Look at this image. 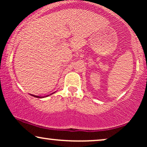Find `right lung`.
I'll return each instance as SVG.
<instances>
[{"label": "right lung", "mask_w": 147, "mask_h": 147, "mask_svg": "<svg viewBox=\"0 0 147 147\" xmlns=\"http://www.w3.org/2000/svg\"><path fill=\"white\" fill-rule=\"evenodd\" d=\"M52 94H53V93H52ZM52 94H50V95H52ZM32 95L33 97H37V98H43V97H40V96H36V95ZM48 96H49V95H47L46 97H48Z\"/></svg>", "instance_id": "1"}]
</instances>
